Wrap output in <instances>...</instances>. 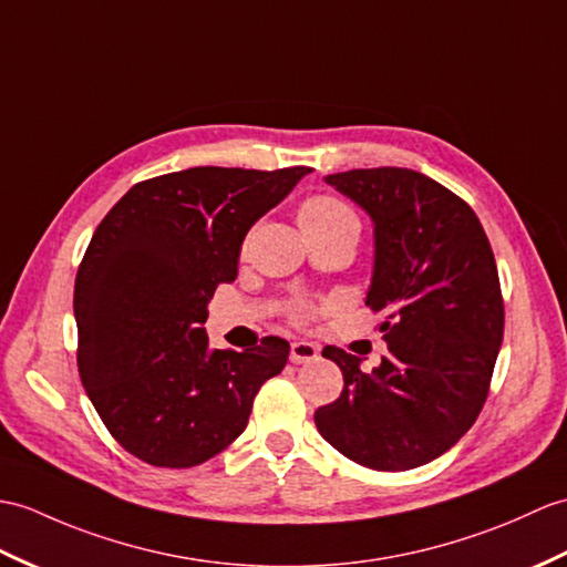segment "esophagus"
I'll return each mask as SVG.
<instances>
[{
	"label": "esophagus",
	"instance_id": "1",
	"mask_svg": "<svg viewBox=\"0 0 567 567\" xmlns=\"http://www.w3.org/2000/svg\"><path fill=\"white\" fill-rule=\"evenodd\" d=\"M321 358V348L316 343H309V340H295L292 346H289V360L295 364H305V362H313Z\"/></svg>",
	"mask_w": 567,
	"mask_h": 567
}]
</instances>
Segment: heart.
<instances>
[{
	"label": "heart",
	"instance_id": "b5f03b06",
	"mask_svg": "<svg viewBox=\"0 0 567 567\" xmlns=\"http://www.w3.org/2000/svg\"><path fill=\"white\" fill-rule=\"evenodd\" d=\"M297 219H299L301 231H316V229H348L352 234L360 231V219L354 215V209L331 193L309 195L307 200L299 205ZM316 309H319L316 307V301L297 299L292 309H289V316H292L297 323H307L313 319Z\"/></svg>",
	"mask_w": 567,
	"mask_h": 567
}]
</instances>
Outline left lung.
Instances as JSON below:
<instances>
[{
	"instance_id": "1",
	"label": "left lung",
	"mask_w": 567,
	"mask_h": 567,
	"mask_svg": "<svg viewBox=\"0 0 567 567\" xmlns=\"http://www.w3.org/2000/svg\"><path fill=\"white\" fill-rule=\"evenodd\" d=\"M374 219V278L364 305L384 319L389 352L372 374L343 348L340 396L313 413L321 437L374 471L423 466L464 437L488 399L505 305L476 213L413 168L326 176Z\"/></svg>"
}]
</instances>
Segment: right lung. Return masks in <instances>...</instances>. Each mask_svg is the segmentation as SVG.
<instances>
[{
  "mask_svg": "<svg viewBox=\"0 0 567 567\" xmlns=\"http://www.w3.org/2000/svg\"><path fill=\"white\" fill-rule=\"evenodd\" d=\"M309 171H174L135 183L101 219L74 280L76 367L125 452L190 468L244 432L289 343L266 336L244 352L209 350L207 301L236 280L254 221Z\"/></svg>",
  "mask_w": 567,
  "mask_h": 567,
  "instance_id": "1",
  "label": "right lung"
}]
</instances>
